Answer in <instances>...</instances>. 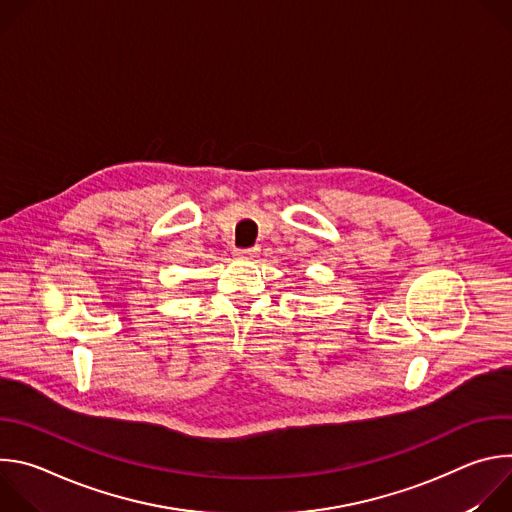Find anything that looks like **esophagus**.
I'll return each instance as SVG.
<instances>
[{
	"label": "esophagus",
	"mask_w": 512,
	"mask_h": 512,
	"mask_svg": "<svg viewBox=\"0 0 512 512\" xmlns=\"http://www.w3.org/2000/svg\"><path fill=\"white\" fill-rule=\"evenodd\" d=\"M257 255H259V249H257V247H253V249H239V251H235V257H237V259H245V261L255 259Z\"/></svg>",
	"instance_id": "1"
}]
</instances>
